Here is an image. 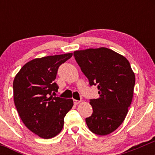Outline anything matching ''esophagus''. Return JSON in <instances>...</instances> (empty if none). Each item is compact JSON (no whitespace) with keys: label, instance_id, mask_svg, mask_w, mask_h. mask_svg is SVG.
<instances>
[{"label":"esophagus","instance_id":"1","mask_svg":"<svg viewBox=\"0 0 155 155\" xmlns=\"http://www.w3.org/2000/svg\"><path fill=\"white\" fill-rule=\"evenodd\" d=\"M73 102H74V104H75V105H78V104H79L80 103V101H78V100H76V99H74Z\"/></svg>","mask_w":155,"mask_h":155}]
</instances>
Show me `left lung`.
I'll use <instances>...</instances> for the list:
<instances>
[{"instance_id": "left-lung-1", "label": "left lung", "mask_w": 155, "mask_h": 155, "mask_svg": "<svg viewBox=\"0 0 155 155\" xmlns=\"http://www.w3.org/2000/svg\"><path fill=\"white\" fill-rule=\"evenodd\" d=\"M74 56L90 85H96L99 97L91 99L93 113L86 118L92 133L110 134L119 127L133 99L135 76L126 57L108 48L75 51Z\"/></svg>"}]
</instances>
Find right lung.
I'll use <instances>...</instances> for the list:
<instances>
[{
  "mask_svg": "<svg viewBox=\"0 0 155 155\" xmlns=\"http://www.w3.org/2000/svg\"><path fill=\"white\" fill-rule=\"evenodd\" d=\"M73 53L48 56L23 65L13 81L14 102L25 126L44 139L56 136L62 130L64 117L72 109V99L53 97L58 92L56 80L58 67Z\"/></svg>",
  "mask_w": 155,
  "mask_h": 155,
  "instance_id": "1",
  "label": "right lung"
}]
</instances>
